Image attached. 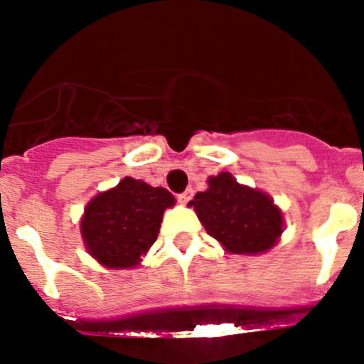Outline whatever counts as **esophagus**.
<instances>
[{
  "instance_id": "esophagus-1",
  "label": "esophagus",
  "mask_w": 364,
  "mask_h": 364,
  "mask_svg": "<svg viewBox=\"0 0 364 364\" xmlns=\"http://www.w3.org/2000/svg\"><path fill=\"white\" fill-rule=\"evenodd\" d=\"M192 196H193V190H190V188L185 190V192H183V193H179V196H178L179 204H186L190 199H192Z\"/></svg>"
}]
</instances>
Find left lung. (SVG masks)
I'll list each match as a JSON object with an SVG mask.
<instances>
[{
	"label": "left lung",
	"instance_id": "1",
	"mask_svg": "<svg viewBox=\"0 0 364 364\" xmlns=\"http://www.w3.org/2000/svg\"><path fill=\"white\" fill-rule=\"evenodd\" d=\"M205 232L237 255H257L278 243L284 215L267 193L240 185L232 174L220 172L208 179V190L188 203Z\"/></svg>",
	"mask_w": 364,
	"mask_h": 364
}]
</instances>
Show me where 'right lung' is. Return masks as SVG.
<instances>
[{"mask_svg":"<svg viewBox=\"0 0 364 364\" xmlns=\"http://www.w3.org/2000/svg\"><path fill=\"white\" fill-rule=\"evenodd\" d=\"M174 197L161 186L124 178L119 185L90 200L80 220L87 253L102 266L127 269L141 262L159 236L161 216L174 205Z\"/></svg>","mask_w":364,"mask_h":364,"instance_id":"add662e5","label":"right lung"}]
</instances>
